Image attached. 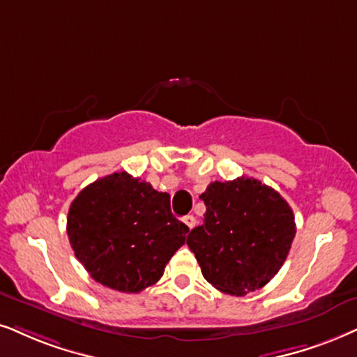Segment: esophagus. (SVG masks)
<instances>
[{"label":"esophagus","instance_id":"esophagus-1","mask_svg":"<svg viewBox=\"0 0 357 357\" xmlns=\"http://www.w3.org/2000/svg\"><path fill=\"white\" fill-rule=\"evenodd\" d=\"M183 222L186 224L189 229H192L194 225H196V218H194V215H186V218L183 219Z\"/></svg>","mask_w":357,"mask_h":357}]
</instances>
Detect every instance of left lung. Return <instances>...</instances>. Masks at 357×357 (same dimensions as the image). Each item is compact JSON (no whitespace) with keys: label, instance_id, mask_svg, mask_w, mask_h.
Wrapping results in <instances>:
<instances>
[{"label":"left lung","instance_id":"8db88e82","mask_svg":"<svg viewBox=\"0 0 357 357\" xmlns=\"http://www.w3.org/2000/svg\"><path fill=\"white\" fill-rule=\"evenodd\" d=\"M201 199L204 222L188 245L212 287L242 296L272 280L290 252L296 225L291 207L259 179L211 183Z\"/></svg>","mask_w":357,"mask_h":357}]
</instances>
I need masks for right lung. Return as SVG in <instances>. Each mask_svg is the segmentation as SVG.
<instances>
[{
    "instance_id": "obj_1",
    "label": "right lung",
    "mask_w": 357,
    "mask_h": 357,
    "mask_svg": "<svg viewBox=\"0 0 357 357\" xmlns=\"http://www.w3.org/2000/svg\"><path fill=\"white\" fill-rule=\"evenodd\" d=\"M188 232L171 214L168 192L125 171L84 188L67 215V236L80 264L100 285L123 293L155 285Z\"/></svg>"
}]
</instances>
